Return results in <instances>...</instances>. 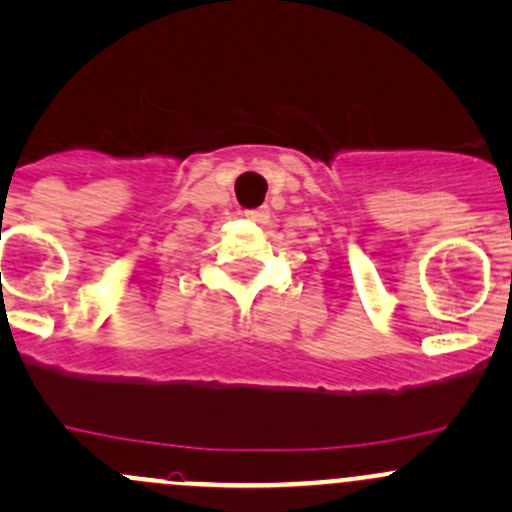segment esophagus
<instances>
[{
    "mask_svg": "<svg viewBox=\"0 0 512 512\" xmlns=\"http://www.w3.org/2000/svg\"><path fill=\"white\" fill-rule=\"evenodd\" d=\"M243 216L247 218V221L267 223V218H269V209H247V211H243Z\"/></svg>",
    "mask_w": 512,
    "mask_h": 512,
    "instance_id": "1",
    "label": "esophagus"
}]
</instances>
